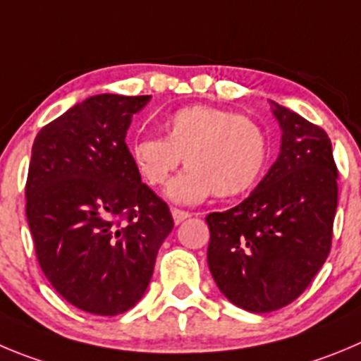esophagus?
Here are the masks:
<instances>
[{
    "label": "esophagus",
    "instance_id": "1",
    "mask_svg": "<svg viewBox=\"0 0 361 361\" xmlns=\"http://www.w3.org/2000/svg\"><path fill=\"white\" fill-rule=\"evenodd\" d=\"M171 214H173L174 224H181V222H183L185 219L190 217V214H188V212L180 210V208H173V210H171Z\"/></svg>",
    "mask_w": 361,
    "mask_h": 361
}]
</instances>
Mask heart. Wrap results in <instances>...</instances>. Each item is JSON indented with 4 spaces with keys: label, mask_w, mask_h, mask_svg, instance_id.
<instances>
[{
    "label": "heart",
    "mask_w": 361,
    "mask_h": 361,
    "mask_svg": "<svg viewBox=\"0 0 361 361\" xmlns=\"http://www.w3.org/2000/svg\"><path fill=\"white\" fill-rule=\"evenodd\" d=\"M131 158L144 181L164 187L185 164L190 169L167 188L176 203L192 204L217 197L242 196L264 174L269 158L265 131L251 117L207 104L176 110L165 123V137H142Z\"/></svg>",
    "instance_id": "1"
}]
</instances>
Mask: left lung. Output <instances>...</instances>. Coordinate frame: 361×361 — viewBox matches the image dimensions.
<instances>
[{
    "label": "left lung",
    "mask_w": 361,
    "mask_h": 361,
    "mask_svg": "<svg viewBox=\"0 0 361 361\" xmlns=\"http://www.w3.org/2000/svg\"><path fill=\"white\" fill-rule=\"evenodd\" d=\"M281 151L240 204L207 215L208 267L233 305L267 313L306 290L331 251L338 171L317 124L272 103Z\"/></svg>",
    "instance_id": "1"
}]
</instances>
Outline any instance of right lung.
<instances>
[{
    "instance_id": "obj_1",
    "label": "right lung",
    "mask_w": 361,
    "mask_h": 361,
    "mask_svg": "<svg viewBox=\"0 0 361 361\" xmlns=\"http://www.w3.org/2000/svg\"><path fill=\"white\" fill-rule=\"evenodd\" d=\"M149 97H87L46 124L32 147L26 219L37 260L66 301L94 315L140 301L174 226L126 146L131 117Z\"/></svg>"
}]
</instances>
